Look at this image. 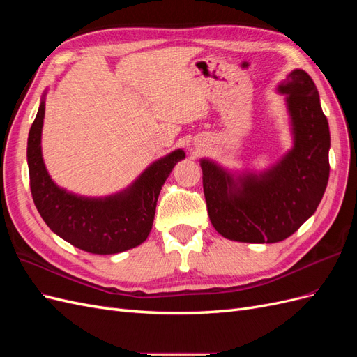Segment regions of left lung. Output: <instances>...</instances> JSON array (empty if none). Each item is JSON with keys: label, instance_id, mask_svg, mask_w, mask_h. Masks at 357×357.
<instances>
[{"label": "left lung", "instance_id": "left-lung-1", "mask_svg": "<svg viewBox=\"0 0 357 357\" xmlns=\"http://www.w3.org/2000/svg\"><path fill=\"white\" fill-rule=\"evenodd\" d=\"M275 91L284 96L291 135L282 158L259 171L199 160L211 225L232 241L286 240L314 214L328 186L331 134L314 82L296 68Z\"/></svg>", "mask_w": 357, "mask_h": 357}]
</instances>
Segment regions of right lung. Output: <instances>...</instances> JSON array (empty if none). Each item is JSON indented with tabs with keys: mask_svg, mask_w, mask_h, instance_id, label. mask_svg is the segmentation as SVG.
Returning <instances> with one entry per match:
<instances>
[{
	"mask_svg": "<svg viewBox=\"0 0 357 357\" xmlns=\"http://www.w3.org/2000/svg\"><path fill=\"white\" fill-rule=\"evenodd\" d=\"M47 89L28 135L26 160L31 193L49 228L71 245L93 255H116L144 243L152 231L156 202L165 180L180 160L183 149L152 162L131 185L105 197H84L58 186L41 152Z\"/></svg>",
	"mask_w": 357,
	"mask_h": 357,
	"instance_id": "right-lung-1",
	"label": "right lung"
}]
</instances>
